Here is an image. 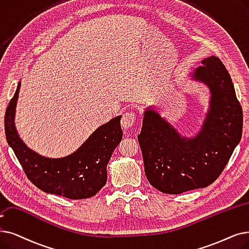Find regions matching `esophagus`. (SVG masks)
Returning <instances> with one entry per match:
<instances>
[{"instance_id":"34e87169","label":"esophagus","mask_w":249,"mask_h":249,"mask_svg":"<svg viewBox=\"0 0 249 249\" xmlns=\"http://www.w3.org/2000/svg\"><path fill=\"white\" fill-rule=\"evenodd\" d=\"M136 116L133 112H126L122 115L121 119V126L123 129H129L134 125Z\"/></svg>"}]
</instances>
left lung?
<instances>
[{"instance_id": "left-lung-1", "label": "left lung", "mask_w": 249, "mask_h": 249, "mask_svg": "<svg viewBox=\"0 0 249 249\" xmlns=\"http://www.w3.org/2000/svg\"><path fill=\"white\" fill-rule=\"evenodd\" d=\"M193 79L208 85L210 110L194 138L179 134L154 109L144 112L137 136L148 182L158 190L180 194L217 180L242 135L243 114L230 74L218 57L202 60Z\"/></svg>"}]
</instances>
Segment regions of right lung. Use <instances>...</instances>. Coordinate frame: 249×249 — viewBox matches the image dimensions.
<instances>
[{
  "label": "right lung",
  "instance_id": "obj_1",
  "mask_svg": "<svg viewBox=\"0 0 249 249\" xmlns=\"http://www.w3.org/2000/svg\"><path fill=\"white\" fill-rule=\"evenodd\" d=\"M19 89L20 82L7 107L5 133L27 178L40 190L70 199L95 196L106 185L107 165L123 136L121 116L99 127L70 156L46 158L28 148L17 133L14 118Z\"/></svg>",
  "mask_w": 249,
  "mask_h": 249
}]
</instances>
